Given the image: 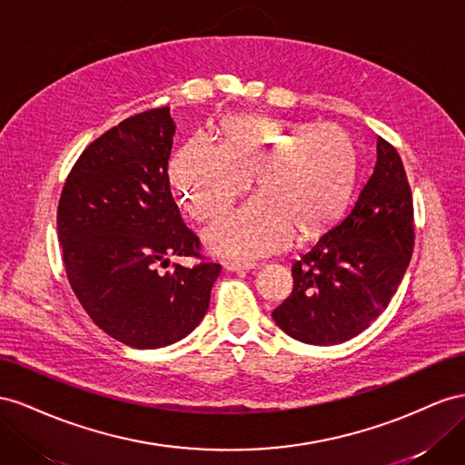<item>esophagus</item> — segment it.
I'll use <instances>...</instances> for the list:
<instances>
[{
	"mask_svg": "<svg viewBox=\"0 0 465 465\" xmlns=\"http://www.w3.org/2000/svg\"><path fill=\"white\" fill-rule=\"evenodd\" d=\"M223 269L230 272H240V271H253L257 269V262H240V261H225Z\"/></svg>",
	"mask_w": 465,
	"mask_h": 465,
	"instance_id": "esophagus-1",
	"label": "esophagus"
}]
</instances>
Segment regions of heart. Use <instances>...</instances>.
<instances>
[{
    "label": "heart",
    "instance_id": "1",
    "mask_svg": "<svg viewBox=\"0 0 465 465\" xmlns=\"http://www.w3.org/2000/svg\"><path fill=\"white\" fill-rule=\"evenodd\" d=\"M358 155L341 126L243 116L222 124L220 145L193 138L171 162V181L194 220L222 216L255 177L257 196L204 232L232 259L274 253L333 222L352 194Z\"/></svg>",
    "mask_w": 465,
    "mask_h": 465
}]
</instances>
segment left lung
Returning a JSON list of instances; mask_svg holds the SVG:
<instances>
[{
  "mask_svg": "<svg viewBox=\"0 0 465 465\" xmlns=\"http://www.w3.org/2000/svg\"><path fill=\"white\" fill-rule=\"evenodd\" d=\"M376 165L351 210L292 264L294 290L272 312L300 342L339 344L388 308L413 253V198L400 153L378 136Z\"/></svg>",
  "mask_w": 465,
  "mask_h": 465,
  "instance_id": "left-lung-1",
  "label": "left lung"
}]
</instances>
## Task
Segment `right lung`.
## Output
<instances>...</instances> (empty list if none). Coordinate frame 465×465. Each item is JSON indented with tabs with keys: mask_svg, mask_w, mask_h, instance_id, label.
Listing matches in <instances>:
<instances>
[{
	"mask_svg": "<svg viewBox=\"0 0 465 465\" xmlns=\"http://www.w3.org/2000/svg\"><path fill=\"white\" fill-rule=\"evenodd\" d=\"M175 123L169 107L130 116L79 155L58 204L70 286L95 325L132 349L187 337L208 312L222 267H169L198 257L169 187Z\"/></svg>",
	"mask_w": 465,
	"mask_h": 465,
	"instance_id": "add662e5",
	"label": "right lung"
}]
</instances>
